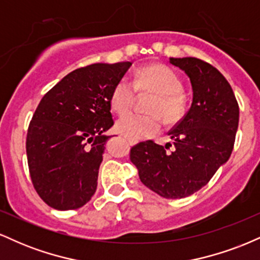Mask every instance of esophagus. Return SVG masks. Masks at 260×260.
Wrapping results in <instances>:
<instances>
[{
    "mask_svg": "<svg viewBox=\"0 0 260 260\" xmlns=\"http://www.w3.org/2000/svg\"><path fill=\"white\" fill-rule=\"evenodd\" d=\"M126 139H127V142L129 143V145H136L137 143H138V142H137V140H134L132 138H126Z\"/></svg>",
    "mask_w": 260,
    "mask_h": 260,
    "instance_id": "obj_1",
    "label": "esophagus"
}]
</instances>
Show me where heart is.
<instances>
[{
  "mask_svg": "<svg viewBox=\"0 0 260 260\" xmlns=\"http://www.w3.org/2000/svg\"><path fill=\"white\" fill-rule=\"evenodd\" d=\"M136 86L139 91H150L156 94L149 112L153 115L127 113L118 118L116 129L132 139H147L161 131L162 120L166 123H175L182 117L184 111V96L182 94L180 77L171 68L164 64H148L139 68L134 76V85L127 78L116 83L111 91L110 103L117 113H124L131 109L136 98Z\"/></svg>",
  "mask_w": 260,
  "mask_h": 260,
  "instance_id": "heart-1",
  "label": "heart"
}]
</instances>
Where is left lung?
<instances>
[{
  "mask_svg": "<svg viewBox=\"0 0 260 260\" xmlns=\"http://www.w3.org/2000/svg\"><path fill=\"white\" fill-rule=\"evenodd\" d=\"M192 85L189 111L168 133L174 149L151 140L131 149V161L144 186L164 198H184L210 181L228 162L238 128V109L231 85L215 67L194 57H170Z\"/></svg>",
  "mask_w": 260,
  "mask_h": 260,
  "instance_id": "8db88e82",
  "label": "left lung"
}]
</instances>
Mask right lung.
<instances>
[{"label": "right lung", "mask_w": 260, "mask_h": 260, "mask_svg": "<svg viewBox=\"0 0 260 260\" xmlns=\"http://www.w3.org/2000/svg\"><path fill=\"white\" fill-rule=\"evenodd\" d=\"M131 62L94 63L44 95L29 124L26 155L40 198L57 210L83 207L96 190L105 136L113 126L111 91Z\"/></svg>", "instance_id": "add662e5"}]
</instances>
